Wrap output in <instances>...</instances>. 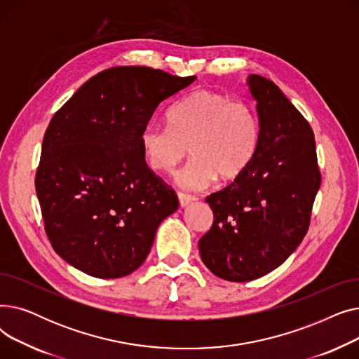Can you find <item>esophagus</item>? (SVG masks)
Returning a JSON list of instances; mask_svg holds the SVG:
<instances>
[{
  "label": "esophagus",
  "mask_w": 359,
  "mask_h": 359,
  "mask_svg": "<svg viewBox=\"0 0 359 359\" xmlns=\"http://www.w3.org/2000/svg\"><path fill=\"white\" fill-rule=\"evenodd\" d=\"M177 198H179V203H180L182 208H184V206L192 203V201H194V196L182 194V192H177Z\"/></svg>",
  "instance_id": "esophagus-1"
}]
</instances>
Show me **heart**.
<instances>
[{
  "instance_id": "b5f03b06",
  "label": "heart",
  "mask_w": 359,
  "mask_h": 359,
  "mask_svg": "<svg viewBox=\"0 0 359 359\" xmlns=\"http://www.w3.org/2000/svg\"><path fill=\"white\" fill-rule=\"evenodd\" d=\"M168 123L147 125L141 149L147 164L160 173H173L191 149L194 158L177 175L186 189H206L217 177L238 179L257 153L260 122L255 109L222 93L194 91L168 111Z\"/></svg>"
}]
</instances>
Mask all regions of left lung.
<instances>
[{"instance_id":"obj_1","label":"left lung","mask_w":359,"mask_h":359,"mask_svg":"<svg viewBox=\"0 0 359 359\" xmlns=\"http://www.w3.org/2000/svg\"><path fill=\"white\" fill-rule=\"evenodd\" d=\"M260 122L257 153L238 179L205 199L214 212L199 240L214 275L248 282L282 265L303 241L320 187L313 129L272 81L248 77Z\"/></svg>"}]
</instances>
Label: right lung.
Listing matches in <instances>:
<instances>
[{
    "label": "right lung",
    "mask_w": 359,
    "mask_h": 359,
    "mask_svg": "<svg viewBox=\"0 0 359 359\" xmlns=\"http://www.w3.org/2000/svg\"><path fill=\"white\" fill-rule=\"evenodd\" d=\"M195 80L110 68L55 113L36 194L53 250L75 269L102 279L137 271L161 221L179 208L176 194L148 168L140 138L158 104Z\"/></svg>",
    "instance_id": "right-lung-1"
}]
</instances>
